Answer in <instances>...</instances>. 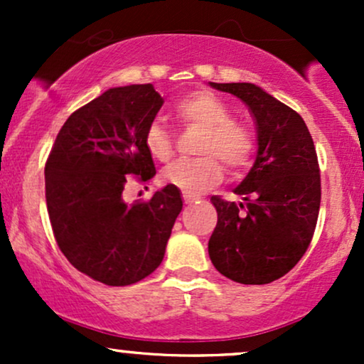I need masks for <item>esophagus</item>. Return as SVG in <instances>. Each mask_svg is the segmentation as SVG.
I'll return each mask as SVG.
<instances>
[{
    "instance_id": "esophagus-1",
    "label": "esophagus",
    "mask_w": 364,
    "mask_h": 364,
    "mask_svg": "<svg viewBox=\"0 0 364 364\" xmlns=\"http://www.w3.org/2000/svg\"><path fill=\"white\" fill-rule=\"evenodd\" d=\"M183 200H185V203H193L195 200H198V196L193 193H183Z\"/></svg>"
}]
</instances>
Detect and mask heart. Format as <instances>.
<instances>
[{"mask_svg": "<svg viewBox=\"0 0 364 364\" xmlns=\"http://www.w3.org/2000/svg\"><path fill=\"white\" fill-rule=\"evenodd\" d=\"M174 112L188 127L203 129L200 154L196 159H179L168 166L162 179L185 193H200L223 179V164L232 173L245 169L253 156V135L243 124L232 121V112L225 104L208 92L183 97L176 102ZM145 149L159 162H168L174 154V141L169 132L159 121L149 124L144 136Z\"/></svg>", "mask_w": 364, "mask_h": 364, "instance_id": "obj_1", "label": "heart"}]
</instances>
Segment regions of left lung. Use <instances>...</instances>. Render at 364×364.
I'll return each instance as SVG.
<instances>
[{
    "label": "left lung",
    "instance_id": "left-lung-1",
    "mask_svg": "<svg viewBox=\"0 0 364 364\" xmlns=\"http://www.w3.org/2000/svg\"><path fill=\"white\" fill-rule=\"evenodd\" d=\"M248 106L257 124V159L235 193L243 203L212 196L217 225L208 240L214 267L240 284L286 275L311 243L320 210V168L301 116L255 83H214Z\"/></svg>",
    "mask_w": 364,
    "mask_h": 364
}]
</instances>
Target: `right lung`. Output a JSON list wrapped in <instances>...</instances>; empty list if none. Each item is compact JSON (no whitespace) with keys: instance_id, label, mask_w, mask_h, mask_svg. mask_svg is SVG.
<instances>
[{"instance_id":"add662e5","label":"right lung","mask_w":364,"mask_h":364,"mask_svg":"<svg viewBox=\"0 0 364 364\" xmlns=\"http://www.w3.org/2000/svg\"><path fill=\"white\" fill-rule=\"evenodd\" d=\"M164 99L152 83L109 89L65 121L46 162L54 237L77 270L106 286H129L161 265L181 193L168 185L128 205L129 176H156L145 129Z\"/></svg>"}]
</instances>
